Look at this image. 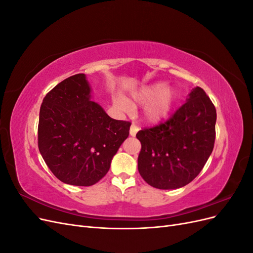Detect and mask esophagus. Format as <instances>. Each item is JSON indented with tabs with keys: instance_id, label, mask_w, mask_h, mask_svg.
I'll use <instances>...</instances> for the list:
<instances>
[{
	"instance_id": "obj_1",
	"label": "esophagus",
	"mask_w": 253,
	"mask_h": 253,
	"mask_svg": "<svg viewBox=\"0 0 253 253\" xmlns=\"http://www.w3.org/2000/svg\"><path fill=\"white\" fill-rule=\"evenodd\" d=\"M138 131H139V127L136 125H132L131 127H129V134H131V136H135Z\"/></svg>"
}]
</instances>
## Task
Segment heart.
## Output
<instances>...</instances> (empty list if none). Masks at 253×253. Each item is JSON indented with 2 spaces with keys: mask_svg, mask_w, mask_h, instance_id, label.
I'll return each instance as SVG.
<instances>
[{
  "mask_svg": "<svg viewBox=\"0 0 253 253\" xmlns=\"http://www.w3.org/2000/svg\"><path fill=\"white\" fill-rule=\"evenodd\" d=\"M133 100L141 104L150 102L144 109V117L150 122H156L163 119L170 112L173 103V93L170 89H165L163 84L143 87L133 94ZM116 103L124 111H131L132 103L124 98H118Z\"/></svg>",
  "mask_w": 253,
  "mask_h": 253,
  "instance_id": "heart-1",
  "label": "heart"
}]
</instances>
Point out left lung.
Instances as JSON below:
<instances>
[{
	"label": "left lung",
	"mask_w": 253,
	"mask_h": 253,
	"mask_svg": "<svg viewBox=\"0 0 253 253\" xmlns=\"http://www.w3.org/2000/svg\"><path fill=\"white\" fill-rule=\"evenodd\" d=\"M215 106L195 87L171 117L136 134L141 143L138 171L150 186L170 190L188 185L201 173L215 141Z\"/></svg>",
	"instance_id": "1"
}]
</instances>
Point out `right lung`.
Masks as SVG:
<instances>
[{
	"mask_svg": "<svg viewBox=\"0 0 253 253\" xmlns=\"http://www.w3.org/2000/svg\"><path fill=\"white\" fill-rule=\"evenodd\" d=\"M84 74L60 82L44 97L38 147L52 174L74 186H93L108 173L131 122L115 120L90 101Z\"/></svg>",
	"mask_w": 253,
	"mask_h": 253,
	"instance_id": "add662e5",
	"label": "right lung"
}]
</instances>
